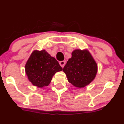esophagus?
Returning <instances> with one entry per match:
<instances>
[{
  "instance_id": "obj_1",
  "label": "esophagus",
  "mask_w": 124,
  "mask_h": 124,
  "mask_svg": "<svg viewBox=\"0 0 124 124\" xmlns=\"http://www.w3.org/2000/svg\"><path fill=\"white\" fill-rule=\"evenodd\" d=\"M59 64H60V65H61V67L63 68V67L65 66V61H61V62H59Z\"/></svg>"
}]
</instances>
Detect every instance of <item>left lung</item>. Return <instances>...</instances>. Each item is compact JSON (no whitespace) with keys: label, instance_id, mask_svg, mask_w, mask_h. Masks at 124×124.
I'll return each mask as SVG.
<instances>
[{"label":"left lung","instance_id":"1","mask_svg":"<svg viewBox=\"0 0 124 124\" xmlns=\"http://www.w3.org/2000/svg\"><path fill=\"white\" fill-rule=\"evenodd\" d=\"M68 80L72 85L83 87L95 77L97 65L87 51L76 50L63 67Z\"/></svg>","mask_w":124,"mask_h":124}]
</instances>
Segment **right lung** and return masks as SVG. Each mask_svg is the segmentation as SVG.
Segmentation results:
<instances>
[{
  "instance_id": "add662e5",
  "label": "right lung",
  "mask_w": 124,
  "mask_h": 124,
  "mask_svg": "<svg viewBox=\"0 0 124 124\" xmlns=\"http://www.w3.org/2000/svg\"><path fill=\"white\" fill-rule=\"evenodd\" d=\"M26 74L33 85L39 87L48 86L56 72L62 68L54 57L45 50L34 51L25 66Z\"/></svg>"
}]
</instances>
